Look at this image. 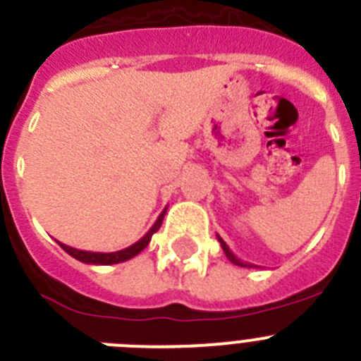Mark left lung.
<instances>
[{"mask_svg":"<svg viewBox=\"0 0 361 361\" xmlns=\"http://www.w3.org/2000/svg\"><path fill=\"white\" fill-rule=\"evenodd\" d=\"M216 238H219V242H220V245H222V250H224V253H226V257L229 258V260H231L233 264H237V266H242V267H253V264H247V262H242L240 258H237L235 257V255H233V251L229 250L228 247V244H226L224 240H222V238L219 237V235H216Z\"/></svg>","mask_w":361,"mask_h":361,"instance_id":"8db88e82","label":"left lung"}]
</instances>
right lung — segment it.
<instances>
[{
  "instance_id": "obj_1",
  "label": "right lung",
  "mask_w": 361,
  "mask_h": 361,
  "mask_svg": "<svg viewBox=\"0 0 361 361\" xmlns=\"http://www.w3.org/2000/svg\"><path fill=\"white\" fill-rule=\"evenodd\" d=\"M164 215H166V209H162V213L159 215V219L155 220V224L149 228V231L146 233L141 240H137L135 244L128 245V247H124V250H121V251H114V253H95V251L75 250V247H70V245L61 244V242H59V245H61L63 250H65L70 257H73L75 260H79V262H82V264H94V266H111V264L126 262V260H130V258L137 257V255L141 253L146 245L149 244V240H152V237H153V233H157L159 228H161L162 220H164Z\"/></svg>"
}]
</instances>
